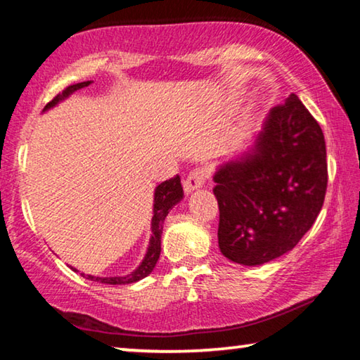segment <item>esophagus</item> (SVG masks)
Here are the masks:
<instances>
[{
	"mask_svg": "<svg viewBox=\"0 0 360 360\" xmlns=\"http://www.w3.org/2000/svg\"><path fill=\"white\" fill-rule=\"evenodd\" d=\"M206 178H208V173H206L203 168L193 169V172L187 176V179L184 182V192L188 195L193 191H197V188L203 187Z\"/></svg>",
	"mask_w": 360,
	"mask_h": 360,
	"instance_id": "1",
	"label": "esophagus"
}]
</instances>
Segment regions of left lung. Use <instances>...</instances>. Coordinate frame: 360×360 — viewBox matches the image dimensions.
<instances>
[{
	"instance_id": "obj_1",
	"label": "left lung",
	"mask_w": 360,
	"mask_h": 360,
	"mask_svg": "<svg viewBox=\"0 0 360 360\" xmlns=\"http://www.w3.org/2000/svg\"><path fill=\"white\" fill-rule=\"evenodd\" d=\"M219 249L255 266L292 251L313 227L327 188L326 141L298 96L270 109L254 143L217 167Z\"/></svg>"
}]
</instances>
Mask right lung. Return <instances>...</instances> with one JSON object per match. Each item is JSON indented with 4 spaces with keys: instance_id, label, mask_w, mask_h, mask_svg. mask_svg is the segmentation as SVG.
Masks as SVG:
<instances>
[{
    "instance_id": "obj_1",
    "label": "right lung",
    "mask_w": 360,
    "mask_h": 360,
    "mask_svg": "<svg viewBox=\"0 0 360 360\" xmlns=\"http://www.w3.org/2000/svg\"><path fill=\"white\" fill-rule=\"evenodd\" d=\"M92 84V81H85V82H79L75 85H70L66 87L62 94H58L56 98H53L51 103H47L44 108V112L52 109L53 106H57L60 101H63L71 96L76 90H81L84 87H89ZM184 198V192H182V186H181V179L179 176L176 178L162 182L158 184L154 191V206H152V221H150V240H149V246L148 251L144 254V259L141 264H139L135 270L125 276H94V275H85V273H81V275L85 279H90V281L95 283H101V284H109V285H124V284H131L136 283L139 279H143L146 276H149L152 270L155 268V264L158 257H160V243H162V231H163V222H165V217L168 216V212L173 210V206L178 205L181 200ZM71 270L79 271L76 268L71 266Z\"/></svg>"
}]
</instances>
